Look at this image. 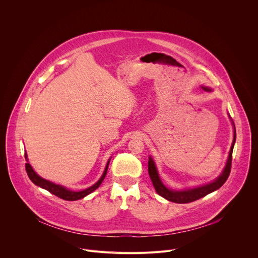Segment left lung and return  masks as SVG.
Returning a JSON list of instances; mask_svg holds the SVG:
<instances>
[{
    "mask_svg": "<svg viewBox=\"0 0 258 258\" xmlns=\"http://www.w3.org/2000/svg\"><path fill=\"white\" fill-rule=\"evenodd\" d=\"M204 91H211L210 88L207 87H201ZM230 119L232 120L231 116L229 115ZM232 124L234 126V139H233V143L231 146L230 149V153H229V157L226 163V166L223 170V172L218 175V177H216L214 180H212L211 182L206 183V185L203 186H199V187H195V188H190V189H183V190H172L167 188L164 183L162 182L158 171H157V167L156 164L153 160V158L151 156H149V161H148V172L150 175V178L152 180L153 186L155 188V191L157 192V194H159L161 197L165 198L168 201L174 202V203H190L193 201H196L214 191H216L217 189H219L222 187L224 183L226 182V180L228 179L230 172H231V164H232V154H233V149H234V145L236 142V128H235V124L232 120Z\"/></svg>",
    "mask_w": 258,
    "mask_h": 258,
    "instance_id": "1",
    "label": "left lung"
}]
</instances>
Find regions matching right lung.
<instances>
[{
    "label": "right lung",
    "mask_w": 258,
    "mask_h": 258,
    "mask_svg": "<svg viewBox=\"0 0 258 258\" xmlns=\"http://www.w3.org/2000/svg\"><path fill=\"white\" fill-rule=\"evenodd\" d=\"M25 159H26V161H27V163H25V169H26L27 175H28V177L30 178V180L34 183V185H36L38 187H41V188H43V189L49 191V192L52 193L53 195H55V196H57V197H59V198H61V199H63V200H67V201H76V200L83 199L84 197L88 196L89 194H91L92 192H94L96 189H98V188L100 187L101 183H102V181L104 180L105 176H106L109 162H110V160H111V158L108 159L103 174L101 175V177L99 178V180H98L96 183H94L93 186H91V187H89L88 189L83 190V191H72V190H69V189L65 188L64 186L57 185V183L52 182V181H50V180H48V179H45V178H43L42 176H40L38 173H36V172L33 170V168L31 167V165L29 164L26 152H25Z\"/></svg>",
    "instance_id": "1"
}]
</instances>
